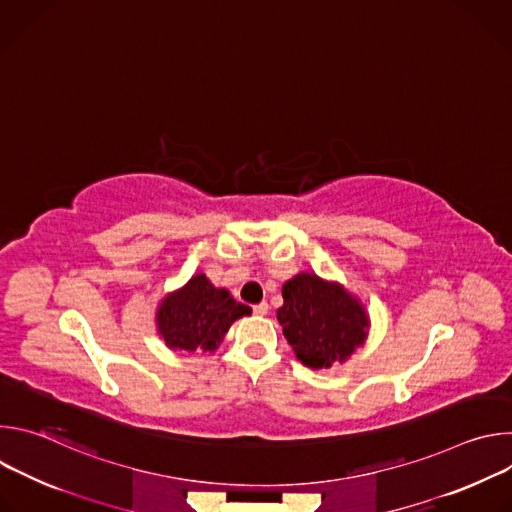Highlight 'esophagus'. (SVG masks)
I'll use <instances>...</instances> for the list:
<instances>
[{"label":"esophagus","mask_w":512,"mask_h":512,"mask_svg":"<svg viewBox=\"0 0 512 512\" xmlns=\"http://www.w3.org/2000/svg\"><path fill=\"white\" fill-rule=\"evenodd\" d=\"M267 312H269V304H267V302H261V304L253 306V314H255V316H265Z\"/></svg>","instance_id":"34e87169"}]
</instances>
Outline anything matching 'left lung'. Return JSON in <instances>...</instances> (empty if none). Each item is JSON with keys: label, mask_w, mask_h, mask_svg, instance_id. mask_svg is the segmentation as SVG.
I'll list each match as a JSON object with an SVG mask.
<instances>
[{"label": "left lung", "mask_w": 512, "mask_h": 512, "mask_svg": "<svg viewBox=\"0 0 512 512\" xmlns=\"http://www.w3.org/2000/svg\"><path fill=\"white\" fill-rule=\"evenodd\" d=\"M277 320L296 358L322 371L346 362L369 336L371 318L364 304L338 281L302 271L281 287Z\"/></svg>", "instance_id": "obj_1"}]
</instances>
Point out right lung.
I'll return each instance as SVG.
<instances>
[{"label": "right lung", "mask_w": 512, "mask_h": 512, "mask_svg": "<svg viewBox=\"0 0 512 512\" xmlns=\"http://www.w3.org/2000/svg\"><path fill=\"white\" fill-rule=\"evenodd\" d=\"M249 314L251 308L233 300L229 289L196 273L160 302L156 330L172 350L214 352L233 322Z\"/></svg>", "instance_id": "obj_1"}]
</instances>
